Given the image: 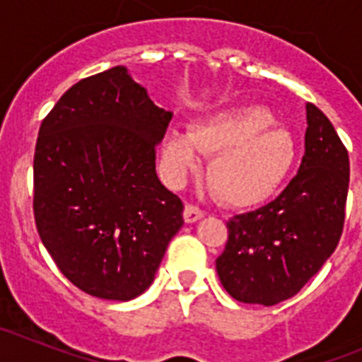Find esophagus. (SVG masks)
Returning a JSON list of instances; mask_svg holds the SVG:
<instances>
[{
    "label": "esophagus",
    "instance_id": "esophagus-1",
    "mask_svg": "<svg viewBox=\"0 0 362 362\" xmlns=\"http://www.w3.org/2000/svg\"><path fill=\"white\" fill-rule=\"evenodd\" d=\"M183 216L187 223H196V221H199L201 217L204 216V212L199 209V206H196V204H187V206H185Z\"/></svg>",
    "mask_w": 362,
    "mask_h": 362
}]
</instances>
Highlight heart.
<instances>
[{"label":"heart","mask_w":362,"mask_h":362,"mask_svg":"<svg viewBox=\"0 0 362 362\" xmlns=\"http://www.w3.org/2000/svg\"><path fill=\"white\" fill-rule=\"evenodd\" d=\"M263 107L228 108L204 117L190 132L172 130L163 145L166 170L181 181L199 163V153H216L209 179L230 206L246 209L270 199L296 165L292 132L274 123Z\"/></svg>","instance_id":"obj_1"}]
</instances>
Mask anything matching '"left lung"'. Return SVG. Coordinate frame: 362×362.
I'll list each match as a JSON object with an SVG mask.
<instances>
[{
  "label": "left lung",
  "instance_id": "obj_1",
  "mask_svg": "<svg viewBox=\"0 0 362 362\" xmlns=\"http://www.w3.org/2000/svg\"><path fill=\"white\" fill-rule=\"evenodd\" d=\"M299 172L272 203L226 223L217 257L221 284L239 303L274 306L296 296L337 248L344 225L350 161L334 124L306 105Z\"/></svg>",
  "mask_w": 362,
  "mask_h": 362
}]
</instances>
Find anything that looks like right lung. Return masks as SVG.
Wrapping results in <instances>:
<instances>
[{
	"label": "right lung",
	"mask_w": 362,
	"mask_h": 362,
	"mask_svg": "<svg viewBox=\"0 0 362 362\" xmlns=\"http://www.w3.org/2000/svg\"><path fill=\"white\" fill-rule=\"evenodd\" d=\"M172 114L114 66L78 81L41 123L34 217L63 276L85 293L130 300L152 284L183 226V203L156 174Z\"/></svg>",
	"instance_id": "obj_1"
}]
</instances>
